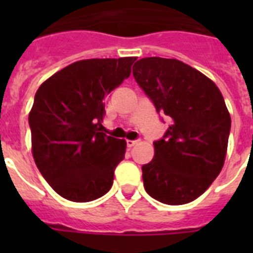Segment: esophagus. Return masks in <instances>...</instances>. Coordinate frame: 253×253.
<instances>
[{"label": "esophagus", "instance_id": "obj_1", "mask_svg": "<svg viewBox=\"0 0 253 253\" xmlns=\"http://www.w3.org/2000/svg\"><path fill=\"white\" fill-rule=\"evenodd\" d=\"M139 143V140H127V147L128 148H132L134 146H136Z\"/></svg>", "mask_w": 253, "mask_h": 253}]
</instances>
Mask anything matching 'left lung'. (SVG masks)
<instances>
[{
	"mask_svg": "<svg viewBox=\"0 0 253 253\" xmlns=\"http://www.w3.org/2000/svg\"><path fill=\"white\" fill-rule=\"evenodd\" d=\"M135 80L170 126L154 143L152 162L142 167L144 189L167 205L204 194L223 168L231 117L214 81L177 59L144 57L132 67Z\"/></svg>",
	"mask_w": 253,
	"mask_h": 253,
	"instance_id": "left-lung-1",
	"label": "left lung"
}]
</instances>
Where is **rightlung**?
Returning a JSON list of instances; mask_svg holds the SVG:
<instances>
[{"instance_id": "add662e5", "label": "right lung", "mask_w": 253, "mask_h": 253, "mask_svg": "<svg viewBox=\"0 0 253 253\" xmlns=\"http://www.w3.org/2000/svg\"><path fill=\"white\" fill-rule=\"evenodd\" d=\"M136 57L73 63L39 86L29 114L42 176L65 200L89 202L110 190L126 140L101 132L103 99L130 76Z\"/></svg>"}]
</instances>
